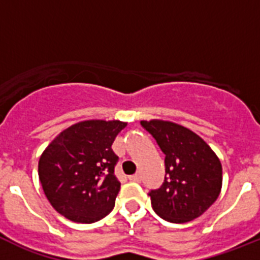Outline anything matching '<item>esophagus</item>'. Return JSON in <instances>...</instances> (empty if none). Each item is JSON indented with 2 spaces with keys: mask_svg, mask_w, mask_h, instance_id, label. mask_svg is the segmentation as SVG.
Instances as JSON below:
<instances>
[{
  "mask_svg": "<svg viewBox=\"0 0 260 260\" xmlns=\"http://www.w3.org/2000/svg\"><path fill=\"white\" fill-rule=\"evenodd\" d=\"M128 180L134 181V182H139V181H141V174H139V173L133 174V176L128 177Z\"/></svg>",
  "mask_w": 260,
  "mask_h": 260,
  "instance_id": "esophagus-1",
  "label": "esophagus"
}]
</instances>
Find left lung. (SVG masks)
I'll list each match as a JSON object with an SVG mask.
<instances>
[{"label": "left lung", "mask_w": 260, "mask_h": 260, "mask_svg": "<svg viewBox=\"0 0 260 260\" xmlns=\"http://www.w3.org/2000/svg\"><path fill=\"white\" fill-rule=\"evenodd\" d=\"M165 155L162 185L151 190V204L167 221L187 222L203 215L221 191L219 157L199 135L161 119L141 121Z\"/></svg>", "instance_id": "1"}]
</instances>
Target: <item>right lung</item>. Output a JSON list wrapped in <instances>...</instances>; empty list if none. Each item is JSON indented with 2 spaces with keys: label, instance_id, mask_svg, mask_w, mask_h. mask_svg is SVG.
<instances>
[{
  "label": "right lung",
  "instance_id": "obj_1",
  "mask_svg": "<svg viewBox=\"0 0 260 260\" xmlns=\"http://www.w3.org/2000/svg\"><path fill=\"white\" fill-rule=\"evenodd\" d=\"M127 123L88 119L59 133L39 160V178L53 208L75 222L99 221L113 210L121 183L112 144Z\"/></svg>",
  "mask_w": 260,
  "mask_h": 260
}]
</instances>
